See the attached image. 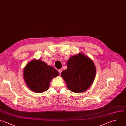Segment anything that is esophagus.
<instances>
[{
	"label": "esophagus",
	"instance_id": "esophagus-1",
	"mask_svg": "<svg viewBox=\"0 0 126 126\" xmlns=\"http://www.w3.org/2000/svg\"><path fill=\"white\" fill-rule=\"evenodd\" d=\"M58 71H59V73H60V74H61V73H62V69H59Z\"/></svg>",
	"mask_w": 126,
	"mask_h": 126
}]
</instances>
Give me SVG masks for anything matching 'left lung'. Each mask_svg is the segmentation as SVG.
I'll return each instance as SVG.
<instances>
[{
  "label": "left lung",
  "mask_w": 126,
  "mask_h": 126,
  "mask_svg": "<svg viewBox=\"0 0 126 126\" xmlns=\"http://www.w3.org/2000/svg\"><path fill=\"white\" fill-rule=\"evenodd\" d=\"M67 66V68L62 72L61 75L68 89L78 93L89 89L96 73L95 67L92 60L80 53L69 58Z\"/></svg>",
  "instance_id": "left-lung-1"
}]
</instances>
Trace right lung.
I'll list each match as a JSON object with an SVG mask.
<instances>
[{
    "instance_id": "obj_1",
    "label": "right lung",
    "mask_w": 126,
    "mask_h": 126,
    "mask_svg": "<svg viewBox=\"0 0 126 126\" xmlns=\"http://www.w3.org/2000/svg\"><path fill=\"white\" fill-rule=\"evenodd\" d=\"M59 75L54 68L39 60L31 61L24 69L26 84L32 91L38 93L47 91L51 80Z\"/></svg>"
}]
</instances>
